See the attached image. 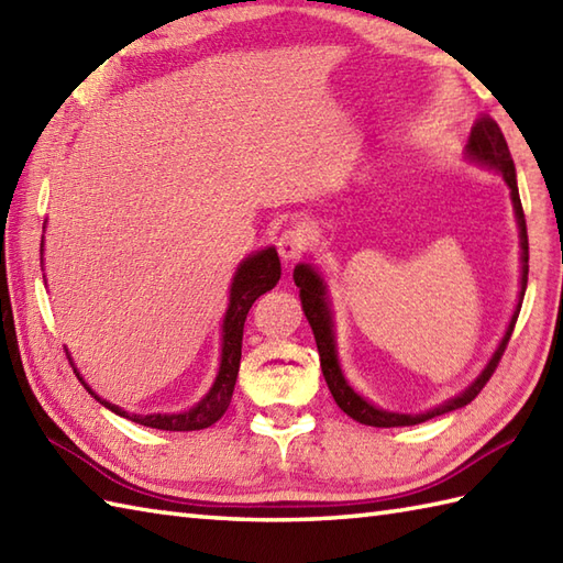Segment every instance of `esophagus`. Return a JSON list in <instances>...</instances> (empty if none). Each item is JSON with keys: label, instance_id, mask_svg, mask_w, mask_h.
I'll use <instances>...</instances> for the list:
<instances>
[{"label": "esophagus", "instance_id": "obj_1", "mask_svg": "<svg viewBox=\"0 0 563 563\" xmlns=\"http://www.w3.org/2000/svg\"><path fill=\"white\" fill-rule=\"evenodd\" d=\"M307 249V234L300 230V227H290L278 236V254L283 261H295L305 254Z\"/></svg>", "mask_w": 563, "mask_h": 563}]
</instances>
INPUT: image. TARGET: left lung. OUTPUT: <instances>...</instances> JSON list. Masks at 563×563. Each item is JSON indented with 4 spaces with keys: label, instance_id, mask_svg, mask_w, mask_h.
I'll use <instances>...</instances> for the list:
<instances>
[{
    "label": "left lung",
    "instance_id": "obj_1",
    "mask_svg": "<svg viewBox=\"0 0 563 563\" xmlns=\"http://www.w3.org/2000/svg\"><path fill=\"white\" fill-rule=\"evenodd\" d=\"M466 154H470L472 159L482 162L486 166H494V169L500 172L504 176V181L510 188V198H512V208H516V218H518V227H520V246H522V278H520V302L518 309L512 312V319L508 324V331L504 341L498 343V349L494 353L492 361L484 367V373L472 382V387H466L460 397H454L445 404H440L438 409L428 411V413H389V411H382L377 406H373L369 401H365L361 394H355L351 389L349 382H345L341 367H339V355H336V341H333V321H331V309H329V300H327V285L321 280V275L312 268L307 266V263H300V266L295 268L292 278L295 285L300 288V300H302V309H305V317L309 321V327L314 331V341H317V351H319V361H321V373H324V379L329 385V391L333 401L341 406V411L349 413L353 421L357 423H365V426H375V428H394V426H416V423H423L428 418L433 416H442L448 411L454 409H462V406L470 404L476 394H479L486 382L492 379V375L496 373V367L500 363V357H504L506 349H508V341L512 336V329H516V321L520 314V307H522V297H525V288H528V261H530V244H528V224H525V212H522V202H520V194H518V181H516V164H512L510 157V150H508V142L500 133L498 123L494 118H479L476 125L472 128V135L470 142H466Z\"/></svg>",
    "mask_w": 563,
    "mask_h": 563
}]
</instances>
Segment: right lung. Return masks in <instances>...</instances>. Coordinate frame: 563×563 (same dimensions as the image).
Masks as SVG:
<instances>
[{"mask_svg":"<svg viewBox=\"0 0 563 563\" xmlns=\"http://www.w3.org/2000/svg\"><path fill=\"white\" fill-rule=\"evenodd\" d=\"M280 280V258L278 251L273 246L258 251V254L249 256L242 266H239L234 283H232V292H230V307H227L224 314V324H222V361H220V373L218 379H214L212 389L206 394V399H200L194 409L186 413H152V416H137V413H125L118 406L103 401L97 397L87 385V391L93 399L101 401L106 409H111L118 416H125L130 421H135L140 426H150L157 430H202L212 426L214 421H220L222 413L227 411V406L232 401V391L236 385V375H239V361H242V336H244V321L251 305H254L263 292H268L275 288V283Z\"/></svg>","mask_w":563,"mask_h":563,"instance_id":"obj_1","label":"right lung"}]
</instances>
